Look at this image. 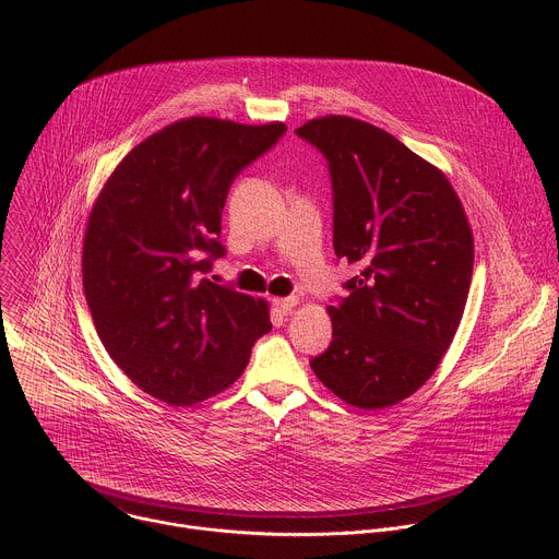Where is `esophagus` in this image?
<instances>
[{
  "mask_svg": "<svg viewBox=\"0 0 559 559\" xmlns=\"http://www.w3.org/2000/svg\"><path fill=\"white\" fill-rule=\"evenodd\" d=\"M298 298L296 296H285V298H274V305L281 313H292V309L296 307Z\"/></svg>",
  "mask_w": 559,
  "mask_h": 559,
  "instance_id": "esophagus-1",
  "label": "esophagus"
}]
</instances>
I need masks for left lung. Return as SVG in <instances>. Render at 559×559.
I'll return each mask as SVG.
<instances>
[{
  "label": "left lung",
  "mask_w": 559,
  "mask_h": 559,
  "mask_svg": "<svg viewBox=\"0 0 559 559\" xmlns=\"http://www.w3.org/2000/svg\"><path fill=\"white\" fill-rule=\"evenodd\" d=\"M296 134L325 156L334 252L360 267L328 307L334 341L309 365L347 405H395L429 380L460 325L468 221L447 177L389 132L330 115Z\"/></svg>",
  "instance_id": "8db88e82"
}]
</instances>
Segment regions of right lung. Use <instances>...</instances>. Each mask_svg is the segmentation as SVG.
<instances>
[{"label":"right lung","instance_id":"right-lung-1","mask_svg":"<svg viewBox=\"0 0 559 559\" xmlns=\"http://www.w3.org/2000/svg\"><path fill=\"white\" fill-rule=\"evenodd\" d=\"M287 132L210 117L132 147L102 190L84 241V292L110 358L145 393L188 407L229 386L272 330L267 305L205 274L225 257L234 179Z\"/></svg>","mask_w":559,"mask_h":559}]
</instances>
